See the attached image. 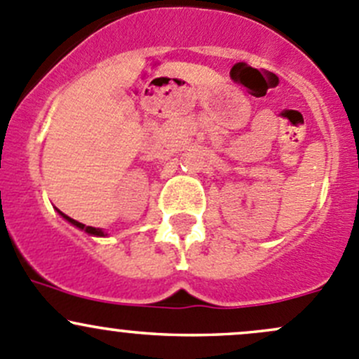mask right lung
<instances>
[{
  "label": "right lung",
  "mask_w": 359,
  "mask_h": 359,
  "mask_svg": "<svg viewBox=\"0 0 359 359\" xmlns=\"http://www.w3.org/2000/svg\"><path fill=\"white\" fill-rule=\"evenodd\" d=\"M57 212H59V215H60V217H64V219H66L69 224H72V226L78 227V229L85 231V233H86V234H90V236H97V238H106V236H107L106 231L99 229V227L85 226V224H81V222H78V220H74V219H71V217H67L66 213H62V212H60V210H57Z\"/></svg>",
  "instance_id": "obj_1"
}]
</instances>
